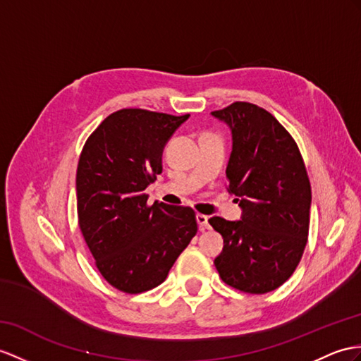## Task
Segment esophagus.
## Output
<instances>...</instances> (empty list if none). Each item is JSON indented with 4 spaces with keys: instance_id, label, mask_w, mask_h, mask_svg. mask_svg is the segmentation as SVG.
Returning <instances> with one entry per match:
<instances>
[{
    "instance_id": "obj_1",
    "label": "esophagus",
    "mask_w": 361,
    "mask_h": 361,
    "mask_svg": "<svg viewBox=\"0 0 361 361\" xmlns=\"http://www.w3.org/2000/svg\"><path fill=\"white\" fill-rule=\"evenodd\" d=\"M196 221H197V225H199V230L200 231H205L209 228V224H208V216L205 214H197L196 216Z\"/></svg>"
}]
</instances>
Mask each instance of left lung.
<instances>
[{"mask_svg": "<svg viewBox=\"0 0 361 361\" xmlns=\"http://www.w3.org/2000/svg\"><path fill=\"white\" fill-rule=\"evenodd\" d=\"M211 114L231 131L226 190L242 208L240 221H208L224 237L216 269L239 291H274L293 276L310 231L311 185L302 154L280 122L257 105L234 102Z\"/></svg>", "mask_w": 361, "mask_h": 361, "instance_id": "1", "label": "left lung"}]
</instances>
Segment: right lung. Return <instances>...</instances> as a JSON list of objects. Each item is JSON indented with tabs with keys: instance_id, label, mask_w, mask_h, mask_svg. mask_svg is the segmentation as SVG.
I'll use <instances>...</instances> for the list:
<instances>
[{
	"instance_id": "1",
	"label": "right lung",
	"mask_w": 361,
	"mask_h": 361,
	"mask_svg": "<svg viewBox=\"0 0 361 361\" xmlns=\"http://www.w3.org/2000/svg\"><path fill=\"white\" fill-rule=\"evenodd\" d=\"M190 114L140 109L111 113L87 139L76 171L78 221L102 277L139 294L161 285L197 233L195 211L154 202L145 188L162 152Z\"/></svg>"
}]
</instances>
